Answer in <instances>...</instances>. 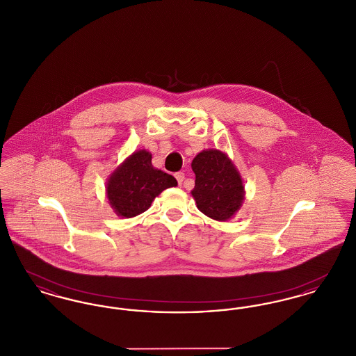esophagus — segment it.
Returning a JSON list of instances; mask_svg holds the SVG:
<instances>
[{
    "mask_svg": "<svg viewBox=\"0 0 356 356\" xmlns=\"http://www.w3.org/2000/svg\"><path fill=\"white\" fill-rule=\"evenodd\" d=\"M175 177H176V180H177V184H179V186H183L184 179H186L184 173H183V172H177V173L175 175Z\"/></svg>",
    "mask_w": 356,
    "mask_h": 356,
    "instance_id": "esophagus-1",
    "label": "esophagus"
}]
</instances>
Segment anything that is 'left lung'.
<instances>
[{
    "label": "left lung",
    "instance_id": "8db88e82",
    "mask_svg": "<svg viewBox=\"0 0 356 356\" xmlns=\"http://www.w3.org/2000/svg\"><path fill=\"white\" fill-rule=\"evenodd\" d=\"M196 175L192 196L197 208L213 220H228L243 203L244 186L234 164L224 153L209 149L192 161Z\"/></svg>",
    "mask_w": 356,
    "mask_h": 356
}]
</instances>
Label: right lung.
Returning <instances> with one entry per match:
<instances>
[{
    "instance_id": "add662e5",
    "label": "right lung",
    "mask_w": 356,
    "mask_h": 356,
    "mask_svg": "<svg viewBox=\"0 0 356 356\" xmlns=\"http://www.w3.org/2000/svg\"><path fill=\"white\" fill-rule=\"evenodd\" d=\"M151 161V153L138 151L129 156L109 177L106 195L120 216L134 218L145 212L157 195L177 186L172 175L153 168Z\"/></svg>"
}]
</instances>
